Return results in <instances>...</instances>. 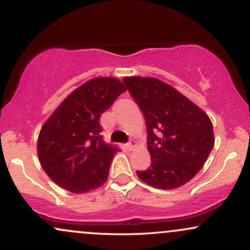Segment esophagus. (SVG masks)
<instances>
[{
	"label": "esophagus",
	"mask_w": 250,
	"mask_h": 250,
	"mask_svg": "<svg viewBox=\"0 0 250 250\" xmlns=\"http://www.w3.org/2000/svg\"><path fill=\"white\" fill-rule=\"evenodd\" d=\"M125 147H127V149H129V150H133V149L137 147V142L134 141V140H133V141L127 143V146H125Z\"/></svg>",
	"instance_id": "34e87169"
}]
</instances>
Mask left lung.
<instances>
[{
	"mask_svg": "<svg viewBox=\"0 0 250 250\" xmlns=\"http://www.w3.org/2000/svg\"><path fill=\"white\" fill-rule=\"evenodd\" d=\"M147 125L151 165L136 171L154 188L181 187L200 171L214 147V130L205 111L168 83L155 77H125Z\"/></svg>",
	"mask_w": 250,
	"mask_h": 250,
	"instance_id": "8db88e82",
	"label": "left lung"
}]
</instances>
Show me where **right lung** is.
I'll use <instances>...</instances> for the list:
<instances>
[{"label":"right lung","mask_w":250,"mask_h":250,"mask_svg":"<svg viewBox=\"0 0 250 250\" xmlns=\"http://www.w3.org/2000/svg\"><path fill=\"white\" fill-rule=\"evenodd\" d=\"M127 90L115 77H95L65 97L43 123L37 155L56 185L74 194L100 188L120 149L102 139L100 117Z\"/></svg>","instance_id":"right-lung-1"}]
</instances>
